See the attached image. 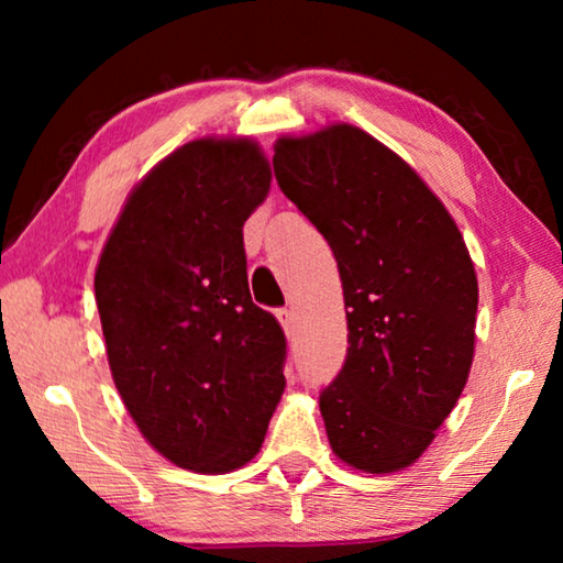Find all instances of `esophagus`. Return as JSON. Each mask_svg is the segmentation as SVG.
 Returning a JSON list of instances; mask_svg holds the SVG:
<instances>
[{"instance_id": "34e87169", "label": "esophagus", "mask_w": 563, "mask_h": 563, "mask_svg": "<svg viewBox=\"0 0 563 563\" xmlns=\"http://www.w3.org/2000/svg\"><path fill=\"white\" fill-rule=\"evenodd\" d=\"M275 316H278L285 335H295V328H298V318H295V312L290 308H280L278 312H275Z\"/></svg>"}]
</instances>
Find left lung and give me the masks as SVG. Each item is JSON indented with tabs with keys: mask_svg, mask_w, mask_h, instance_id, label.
Segmentation results:
<instances>
[{
	"mask_svg": "<svg viewBox=\"0 0 563 563\" xmlns=\"http://www.w3.org/2000/svg\"><path fill=\"white\" fill-rule=\"evenodd\" d=\"M273 170L345 290L347 357L320 393L332 452L369 474L402 470L472 367L479 288L460 228L402 158L347 123L280 139Z\"/></svg>",
	"mask_w": 563,
	"mask_h": 563,
	"instance_id": "1",
	"label": "left lung"
}]
</instances>
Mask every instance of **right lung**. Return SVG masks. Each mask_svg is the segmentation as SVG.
<instances>
[{
    "instance_id": "obj_1",
    "label": "right lung",
    "mask_w": 563,
    "mask_h": 563,
    "mask_svg": "<svg viewBox=\"0 0 563 563\" xmlns=\"http://www.w3.org/2000/svg\"><path fill=\"white\" fill-rule=\"evenodd\" d=\"M268 188L253 141H190L133 190L93 278L123 405L184 470L251 462L285 389L288 340L251 298L243 245Z\"/></svg>"
}]
</instances>
